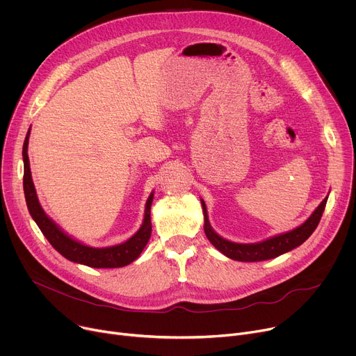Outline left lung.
<instances>
[{"instance_id": "1", "label": "left lung", "mask_w": 356, "mask_h": 356, "mask_svg": "<svg viewBox=\"0 0 356 356\" xmlns=\"http://www.w3.org/2000/svg\"><path fill=\"white\" fill-rule=\"evenodd\" d=\"M326 201H327V197L319 204V207L314 211V213L308 218V220L300 227L295 228L293 231L281 234L278 236L269 238V239L258 242V243H235V242L224 239L222 236L213 232V229L211 228L209 221H208L205 202L201 200L202 209H204V218H205L204 231H205L207 238L209 239V242L213 245V247L231 259L242 261V262L266 261V259L277 258V257L299 247L300 243H304L312 235V232L316 229V227L321 221V216L323 213Z\"/></svg>"}]
</instances>
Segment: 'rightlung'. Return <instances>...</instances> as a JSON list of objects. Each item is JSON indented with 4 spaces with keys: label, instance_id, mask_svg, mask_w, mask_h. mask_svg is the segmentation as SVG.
I'll return each mask as SVG.
<instances>
[{
    "label": "right lung",
    "instance_id": "1",
    "mask_svg": "<svg viewBox=\"0 0 356 356\" xmlns=\"http://www.w3.org/2000/svg\"><path fill=\"white\" fill-rule=\"evenodd\" d=\"M29 136H30V131L25 136L24 147H22V158H24L22 184H24L25 201L33 216V220L37 222L38 228L41 229V232L44 234V236L48 239V242L52 245V247L67 259L78 264H84L91 268H121L138 258L143 250L145 248L152 231L151 204H152L154 194H151L147 201L143 227L127 242L115 245V247H109V248H91V247H87V245L79 243L75 239L65 235L56 224H54L45 215L44 209L38 202L37 193L31 178L30 159H29V154H26V149H29Z\"/></svg>",
    "mask_w": 356,
    "mask_h": 356
}]
</instances>
